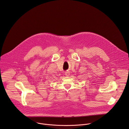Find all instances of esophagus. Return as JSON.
<instances>
[{"instance_id":"34e87169","label":"esophagus","mask_w":129,"mask_h":129,"mask_svg":"<svg viewBox=\"0 0 129 129\" xmlns=\"http://www.w3.org/2000/svg\"><path fill=\"white\" fill-rule=\"evenodd\" d=\"M65 76H69L70 75V72H69V71H66V72H65Z\"/></svg>"}]
</instances>
